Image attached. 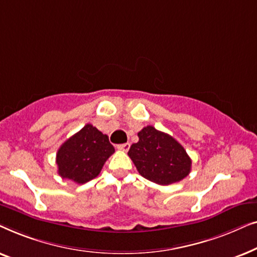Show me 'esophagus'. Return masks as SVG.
Masks as SVG:
<instances>
[{
  "label": "esophagus",
  "mask_w": 257,
  "mask_h": 257,
  "mask_svg": "<svg viewBox=\"0 0 257 257\" xmlns=\"http://www.w3.org/2000/svg\"><path fill=\"white\" fill-rule=\"evenodd\" d=\"M118 150L120 151H125V152H127L128 149H130V143H125V144H120V145L117 146Z\"/></svg>",
  "instance_id": "34e87169"
}]
</instances>
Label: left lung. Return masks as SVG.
<instances>
[{
    "mask_svg": "<svg viewBox=\"0 0 257 257\" xmlns=\"http://www.w3.org/2000/svg\"><path fill=\"white\" fill-rule=\"evenodd\" d=\"M138 137L139 142L132 144L127 154L142 177L167 186L181 181L189 174L191 158L173 137L153 126L144 127Z\"/></svg>",
    "mask_w": 257,
    "mask_h": 257,
    "instance_id": "obj_1",
    "label": "left lung"
}]
</instances>
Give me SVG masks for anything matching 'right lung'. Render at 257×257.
Returning <instances> with one entry per match:
<instances>
[{
  "mask_svg": "<svg viewBox=\"0 0 257 257\" xmlns=\"http://www.w3.org/2000/svg\"><path fill=\"white\" fill-rule=\"evenodd\" d=\"M113 152L108 137L86 124L59 147L56 156L58 174L76 184H85L100 173Z\"/></svg>",
  "mask_w": 257,
  "mask_h": 257,
  "instance_id": "right-lung-1",
  "label": "right lung"
}]
</instances>
